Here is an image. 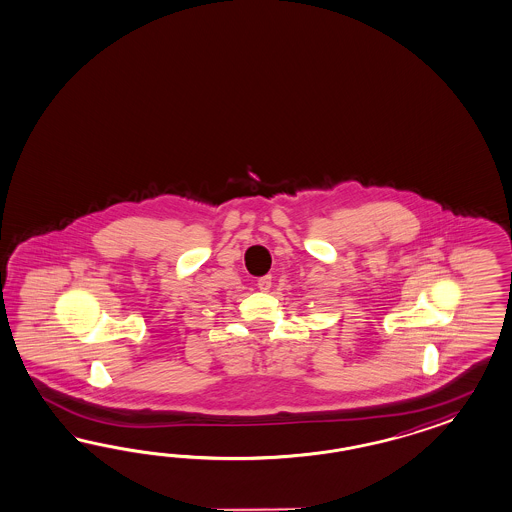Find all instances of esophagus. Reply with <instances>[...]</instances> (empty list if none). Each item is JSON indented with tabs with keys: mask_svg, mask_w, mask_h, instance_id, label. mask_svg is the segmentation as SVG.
Segmentation results:
<instances>
[{
	"mask_svg": "<svg viewBox=\"0 0 512 512\" xmlns=\"http://www.w3.org/2000/svg\"><path fill=\"white\" fill-rule=\"evenodd\" d=\"M257 287L261 289V291H270V287H272V276H264L257 281Z\"/></svg>",
	"mask_w": 512,
	"mask_h": 512,
	"instance_id": "esophagus-1",
	"label": "esophagus"
}]
</instances>
